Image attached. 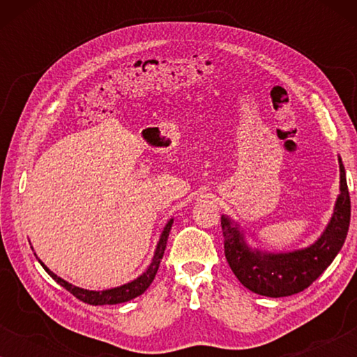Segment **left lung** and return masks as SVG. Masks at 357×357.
Returning <instances> with one entry per match:
<instances>
[{
	"label": "left lung",
	"mask_w": 357,
	"mask_h": 357,
	"mask_svg": "<svg viewBox=\"0 0 357 357\" xmlns=\"http://www.w3.org/2000/svg\"><path fill=\"white\" fill-rule=\"evenodd\" d=\"M340 192L333 216L325 232L310 247L296 252L266 253L252 250L243 241L237 224L222 216L224 253L237 280L247 289L266 297H286L307 289L335 260L348 236L351 199L341 159Z\"/></svg>",
	"instance_id": "obj_1"
}]
</instances>
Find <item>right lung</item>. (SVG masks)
Segmentation results:
<instances>
[{
	"mask_svg": "<svg viewBox=\"0 0 357 357\" xmlns=\"http://www.w3.org/2000/svg\"><path fill=\"white\" fill-rule=\"evenodd\" d=\"M172 222H174V219H170V221L165 224L164 231H162V234H160L158 247H155L154 258H153V261H151L148 270H146L139 278H136L135 281H131V282H128V284H123L120 287H114V289H107V291L81 289V287H76V286L70 284L68 281L61 280L60 276H56L55 273L48 270V268L43 265L40 260H38V261H40L43 270H45L48 275H50L53 280L58 282V284L65 287L66 291H70L71 294L76 297V299H79V301L86 302V304H91V305L121 304V302H128L131 299H135V297L141 296L151 286V282H153V280L155 278V273H158V270H159L160 260H162V257H164V250H165V245H167V238H169L170 227H172Z\"/></svg>",
	"mask_w": 357,
	"mask_h": 357,
	"instance_id": "right-lung-1",
	"label": "right lung"
}]
</instances>
